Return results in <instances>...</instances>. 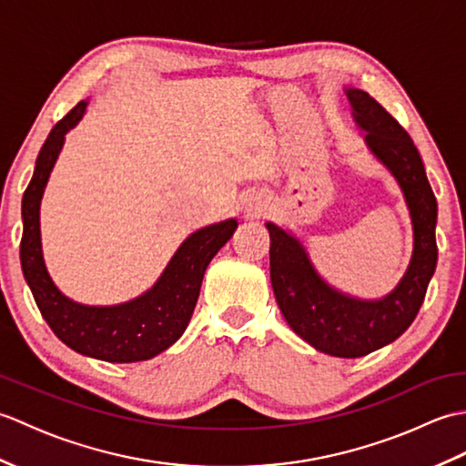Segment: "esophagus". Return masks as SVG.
I'll return each instance as SVG.
<instances>
[{
    "label": "esophagus",
    "mask_w": 466,
    "mask_h": 466,
    "mask_svg": "<svg viewBox=\"0 0 466 466\" xmlns=\"http://www.w3.org/2000/svg\"><path fill=\"white\" fill-rule=\"evenodd\" d=\"M256 210H258V212H262V208H256ZM256 214V212H254Z\"/></svg>",
    "instance_id": "obj_1"
}]
</instances>
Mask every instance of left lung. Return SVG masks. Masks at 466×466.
<instances>
[{
  "label": "left lung",
  "mask_w": 466,
  "mask_h": 466,
  "mask_svg": "<svg viewBox=\"0 0 466 466\" xmlns=\"http://www.w3.org/2000/svg\"><path fill=\"white\" fill-rule=\"evenodd\" d=\"M354 120L366 130V144L397 177L414 226V252L397 290L382 300L364 302L326 284L299 240L282 228L270 232V280L276 302L290 329L316 350L359 359L390 344L417 319L437 268V198L432 194L420 154L409 132L362 90H346Z\"/></svg>",
  "instance_id": "obj_1"
}]
</instances>
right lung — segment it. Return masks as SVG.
<instances>
[{"instance_id":"obj_1","label":"right lung","mask_w":466,"mask_h":466,"mask_svg":"<svg viewBox=\"0 0 466 466\" xmlns=\"http://www.w3.org/2000/svg\"><path fill=\"white\" fill-rule=\"evenodd\" d=\"M86 102L74 106L52 132L37 154L32 182L22 200L24 234L19 260L39 312L59 340L69 349L106 362L147 360L172 346L192 319L208 264L232 238L236 220L202 228L187 238L167 264L162 279L150 292L120 306H82L56 289L49 279L39 240V202L64 136L80 122Z\"/></svg>"}]
</instances>
